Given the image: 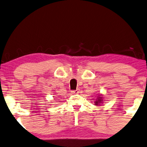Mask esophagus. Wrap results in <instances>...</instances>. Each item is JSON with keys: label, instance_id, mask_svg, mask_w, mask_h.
I'll return each mask as SVG.
<instances>
[{"label": "esophagus", "instance_id": "esophagus-1", "mask_svg": "<svg viewBox=\"0 0 147 147\" xmlns=\"http://www.w3.org/2000/svg\"><path fill=\"white\" fill-rule=\"evenodd\" d=\"M71 93H74V94H78L79 93V89H76V90L71 91Z\"/></svg>", "mask_w": 147, "mask_h": 147}]
</instances>
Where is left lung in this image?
<instances>
[{"label": "left lung", "mask_w": 147, "mask_h": 147, "mask_svg": "<svg viewBox=\"0 0 147 147\" xmlns=\"http://www.w3.org/2000/svg\"><path fill=\"white\" fill-rule=\"evenodd\" d=\"M101 101H102L101 98H98V100L95 102V104H98V103H100Z\"/></svg>", "instance_id": "8db88e82"}]
</instances>
